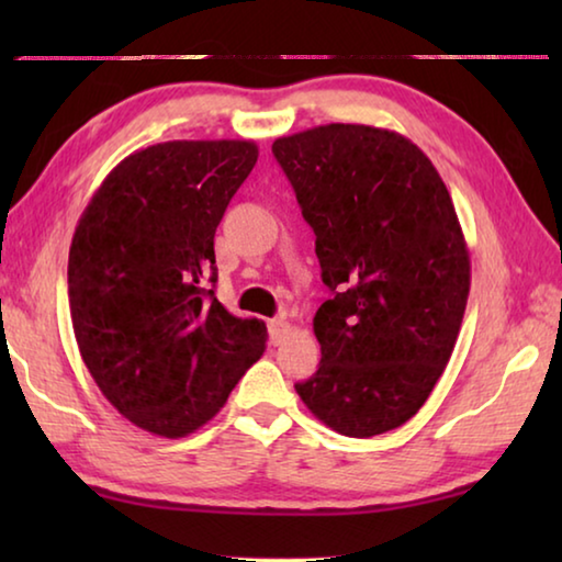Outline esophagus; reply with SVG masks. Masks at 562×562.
<instances>
[{
	"label": "esophagus",
	"instance_id": "esophagus-1",
	"mask_svg": "<svg viewBox=\"0 0 562 562\" xmlns=\"http://www.w3.org/2000/svg\"><path fill=\"white\" fill-rule=\"evenodd\" d=\"M270 339L272 345H282L284 337L290 335V322L284 317H278V319H270Z\"/></svg>",
	"mask_w": 562,
	"mask_h": 562
}]
</instances>
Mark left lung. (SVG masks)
Masks as SVG:
<instances>
[{
    "mask_svg": "<svg viewBox=\"0 0 562 562\" xmlns=\"http://www.w3.org/2000/svg\"><path fill=\"white\" fill-rule=\"evenodd\" d=\"M315 231L319 369L294 384L322 424L351 439L406 424L449 364L471 258L439 170L406 136L327 123L272 144Z\"/></svg>",
    "mask_w": 562,
    "mask_h": 562,
    "instance_id": "left-lung-1",
    "label": "left lung"
}]
</instances>
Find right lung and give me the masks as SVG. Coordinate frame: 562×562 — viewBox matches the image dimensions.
I'll return each instance as SVG.
<instances>
[{"label":"right lung","instance_id":"add662e5","mask_svg":"<svg viewBox=\"0 0 562 562\" xmlns=\"http://www.w3.org/2000/svg\"><path fill=\"white\" fill-rule=\"evenodd\" d=\"M255 140H166L103 178L69 247L83 364L121 416L164 439L201 429L262 357L268 327L213 284L215 227L258 164Z\"/></svg>","mask_w":562,"mask_h":562}]
</instances>
